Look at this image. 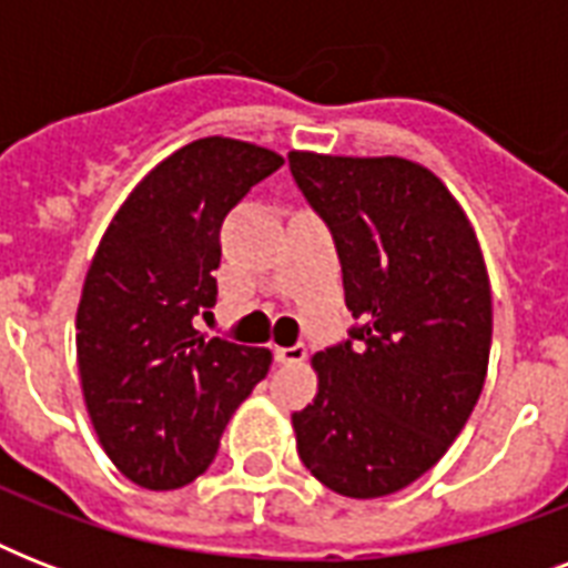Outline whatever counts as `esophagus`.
Segmentation results:
<instances>
[{
    "instance_id": "34e87169",
    "label": "esophagus",
    "mask_w": 568,
    "mask_h": 568,
    "mask_svg": "<svg viewBox=\"0 0 568 568\" xmlns=\"http://www.w3.org/2000/svg\"><path fill=\"white\" fill-rule=\"evenodd\" d=\"M274 356H276V363L297 365L306 359V345H303V342H297V345H292V347H276Z\"/></svg>"
}]
</instances>
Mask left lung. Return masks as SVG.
Instances as JSON below:
<instances>
[{
    "label": "left lung",
    "mask_w": 568,
    "mask_h": 568,
    "mask_svg": "<svg viewBox=\"0 0 568 568\" xmlns=\"http://www.w3.org/2000/svg\"><path fill=\"white\" fill-rule=\"evenodd\" d=\"M336 241L359 321L312 356L318 395L292 415L297 454L347 498H383L433 468L466 427L489 365L493 292L466 212L397 155L288 153Z\"/></svg>",
    "instance_id": "obj_1"
}]
</instances>
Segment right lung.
Returning a JSON list of instances; mask_svg holds the SVG:
<instances>
[{"instance_id": "obj_1", "label": "right lung", "mask_w": 568, "mask_h": 568, "mask_svg": "<svg viewBox=\"0 0 568 568\" xmlns=\"http://www.w3.org/2000/svg\"><path fill=\"white\" fill-rule=\"evenodd\" d=\"M283 155L200 138L155 164L120 205L84 276L75 359L109 459L144 489L212 466L223 427L271 368L267 347L194 329L217 301L221 223Z\"/></svg>"}]
</instances>
